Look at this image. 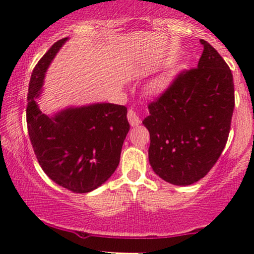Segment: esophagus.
I'll return each instance as SVG.
<instances>
[{"label": "esophagus", "instance_id": "esophagus-1", "mask_svg": "<svg viewBox=\"0 0 254 254\" xmlns=\"http://www.w3.org/2000/svg\"><path fill=\"white\" fill-rule=\"evenodd\" d=\"M127 121H129L131 127H137V125H139V123H141V119H139L137 113L133 110L127 111Z\"/></svg>", "mask_w": 254, "mask_h": 254}]
</instances>
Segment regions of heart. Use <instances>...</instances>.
I'll use <instances>...</instances> for the list:
<instances>
[{"label": "heart", "instance_id": "obj_1", "mask_svg": "<svg viewBox=\"0 0 254 254\" xmlns=\"http://www.w3.org/2000/svg\"><path fill=\"white\" fill-rule=\"evenodd\" d=\"M165 87H166V80L164 77H160L151 82L150 90L153 93H155V94H159V93H161L162 90L165 89Z\"/></svg>", "mask_w": 254, "mask_h": 254}]
</instances>
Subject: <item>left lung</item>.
<instances>
[{
  "instance_id": "1",
  "label": "left lung",
  "mask_w": 254,
  "mask_h": 254,
  "mask_svg": "<svg viewBox=\"0 0 254 254\" xmlns=\"http://www.w3.org/2000/svg\"><path fill=\"white\" fill-rule=\"evenodd\" d=\"M197 68L183 71L149 104L143 121L149 131L153 171L165 182L186 186L216 164L228 139L234 110V83L220 54L200 39Z\"/></svg>"
}]
</instances>
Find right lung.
I'll return each instance as SVG.
<instances>
[{"label":"right lung","mask_w":254,"mask_h":254,"mask_svg":"<svg viewBox=\"0 0 254 254\" xmlns=\"http://www.w3.org/2000/svg\"><path fill=\"white\" fill-rule=\"evenodd\" d=\"M68 39L55 43L33 69L26 118L34 154L46 176L66 190L86 193L115 173L130 125L127 107L122 105L70 106L52 116L39 109L37 99L46 71Z\"/></svg>","instance_id":"1"}]
</instances>
